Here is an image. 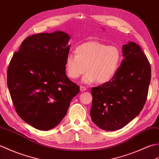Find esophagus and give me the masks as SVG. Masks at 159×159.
Masks as SVG:
<instances>
[{
    "label": "esophagus",
    "mask_w": 159,
    "mask_h": 159,
    "mask_svg": "<svg viewBox=\"0 0 159 159\" xmlns=\"http://www.w3.org/2000/svg\"><path fill=\"white\" fill-rule=\"evenodd\" d=\"M86 88L85 86H80V91L81 92H84L86 90Z\"/></svg>",
    "instance_id": "obj_1"
}]
</instances>
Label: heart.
I'll return each instance as SVG.
<instances>
[{
  "label": "heart",
  "mask_w": 159,
  "mask_h": 159,
  "mask_svg": "<svg viewBox=\"0 0 159 159\" xmlns=\"http://www.w3.org/2000/svg\"><path fill=\"white\" fill-rule=\"evenodd\" d=\"M122 58V52L116 45L94 41L85 42L76 48L75 56H66V73L70 79L76 80L86 71L84 83L105 84L115 77Z\"/></svg>",
  "instance_id": "heart-1"
}]
</instances>
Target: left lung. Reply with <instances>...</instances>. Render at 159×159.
<instances>
[{"label":"left lung","instance_id":"obj_1","mask_svg":"<svg viewBox=\"0 0 159 159\" xmlns=\"http://www.w3.org/2000/svg\"><path fill=\"white\" fill-rule=\"evenodd\" d=\"M121 65L109 82L91 89L92 120L105 130L124 127L145 105L151 80V67L139 45L128 42L122 46Z\"/></svg>","mask_w":159,"mask_h":159}]
</instances>
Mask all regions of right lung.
Returning a JSON list of instances; mask_svg holds the SVG:
<instances>
[{
  "label": "right lung",
  "mask_w": 159,
  "mask_h": 159,
  "mask_svg": "<svg viewBox=\"0 0 159 159\" xmlns=\"http://www.w3.org/2000/svg\"><path fill=\"white\" fill-rule=\"evenodd\" d=\"M69 35L61 30L23 41L7 70V86L17 114L33 127L48 130L67 112L80 87L66 75Z\"/></svg>",
  "instance_id": "obj_1"
}]
</instances>
